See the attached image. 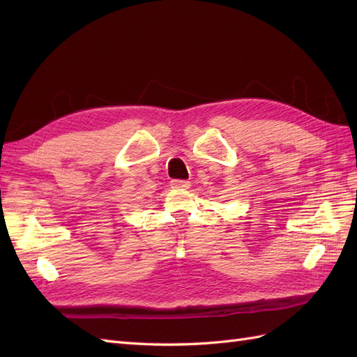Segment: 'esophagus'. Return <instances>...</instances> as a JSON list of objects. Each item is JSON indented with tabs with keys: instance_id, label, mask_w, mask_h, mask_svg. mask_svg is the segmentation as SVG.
Wrapping results in <instances>:
<instances>
[{
	"instance_id": "obj_1",
	"label": "esophagus",
	"mask_w": 357,
	"mask_h": 357,
	"mask_svg": "<svg viewBox=\"0 0 357 357\" xmlns=\"http://www.w3.org/2000/svg\"><path fill=\"white\" fill-rule=\"evenodd\" d=\"M170 185L173 188H188V185H190V183L188 181H184V179H173Z\"/></svg>"
}]
</instances>
